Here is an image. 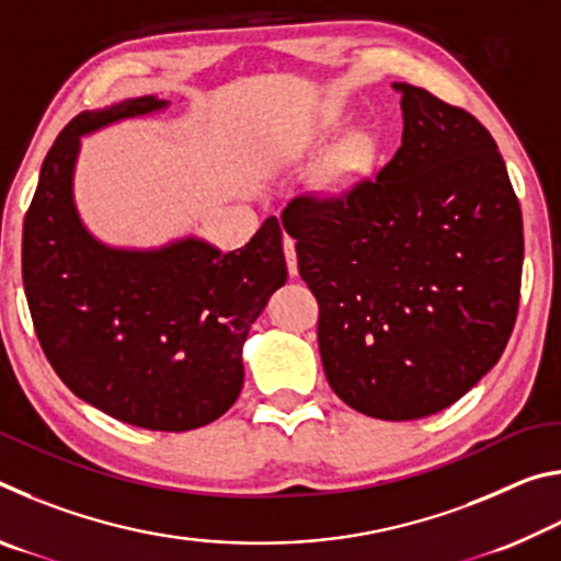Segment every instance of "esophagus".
Masks as SVG:
<instances>
[{
  "label": "esophagus",
  "instance_id": "1",
  "mask_svg": "<svg viewBox=\"0 0 561 561\" xmlns=\"http://www.w3.org/2000/svg\"><path fill=\"white\" fill-rule=\"evenodd\" d=\"M284 257H287V270L294 277L297 274V247H294L291 237H284Z\"/></svg>",
  "mask_w": 561,
  "mask_h": 561
}]
</instances>
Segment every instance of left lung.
<instances>
[{
	"mask_svg": "<svg viewBox=\"0 0 561 561\" xmlns=\"http://www.w3.org/2000/svg\"><path fill=\"white\" fill-rule=\"evenodd\" d=\"M393 87V158L336 195L291 197L282 225L319 304L329 386L358 413L413 421L453 405L500 360L525 234L490 130L431 91Z\"/></svg>",
	"mask_w": 561,
	"mask_h": 561,
	"instance_id": "obj_1",
	"label": "left lung"
}]
</instances>
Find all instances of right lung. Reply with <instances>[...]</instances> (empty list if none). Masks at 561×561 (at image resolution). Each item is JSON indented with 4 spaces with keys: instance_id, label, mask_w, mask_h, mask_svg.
<instances>
[{
    "instance_id": "right-lung-1",
    "label": "right lung",
    "mask_w": 561,
    "mask_h": 561,
    "mask_svg": "<svg viewBox=\"0 0 561 561\" xmlns=\"http://www.w3.org/2000/svg\"><path fill=\"white\" fill-rule=\"evenodd\" d=\"M165 103L140 96L83 111L59 133L24 217L22 279L36 339L81 401L138 428L180 433L237 401L247 331L287 282V262L277 217L225 254L203 240L113 250L83 230L71 195L79 138Z\"/></svg>"
}]
</instances>
